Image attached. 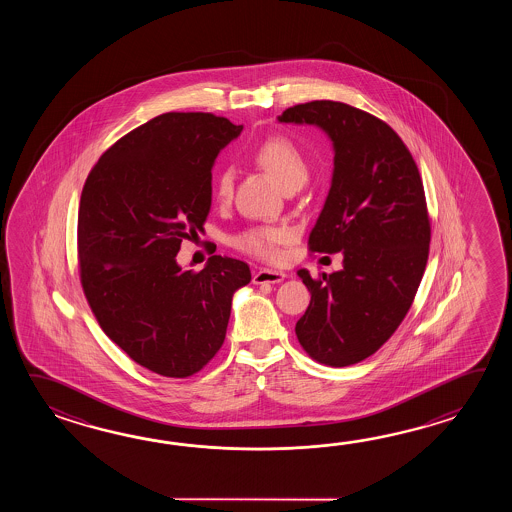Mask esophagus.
Returning <instances> with one entry per match:
<instances>
[{
  "label": "esophagus",
  "mask_w": 512,
  "mask_h": 512,
  "mask_svg": "<svg viewBox=\"0 0 512 512\" xmlns=\"http://www.w3.org/2000/svg\"><path fill=\"white\" fill-rule=\"evenodd\" d=\"M285 280V272L272 271V269H260L254 272L252 282L254 283H280Z\"/></svg>",
  "instance_id": "34e87169"
}]
</instances>
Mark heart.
I'll list each match as a JSON object with an SVG mask.
<instances>
[{
  "instance_id": "heart-1",
  "label": "heart",
  "mask_w": 512,
  "mask_h": 512,
  "mask_svg": "<svg viewBox=\"0 0 512 512\" xmlns=\"http://www.w3.org/2000/svg\"><path fill=\"white\" fill-rule=\"evenodd\" d=\"M252 159L267 174H271L283 188L300 186L307 177L304 153L296 146V142L283 135H272L265 141H261L254 148ZM232 188H234V177L232 172L225 168L214 179V197L219 203H225L232 197ZM291 238H293V232L287 227L258 225V227H249L238 232L232 238V245L252 258L274 261L280 258L282 245Z\"/></svg>"
}]
</instances>
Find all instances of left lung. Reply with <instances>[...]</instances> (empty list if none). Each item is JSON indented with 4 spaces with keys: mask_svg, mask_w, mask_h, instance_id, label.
<instances>
[{
    "mask_svg": "<svg viewBox=\"0 0 512 512\" xmlns=\"http://www.w3.org/2000/svg\"><path fill=\"white\" fill-rule=\"evenodd\" d=\"M278 120L320 126L335 146L333 183L307 245L342 252L344 269L298 271L311 302L294 331L311 359L344 368L381 348L414 304L432 232L423 179L403 139L368 111L313 100Z\"/></svg>",
    "mask_w": 512,
    "mask_h": 512,
    "instance_id": "1",
    "label": "left lung"
}]
</instances>
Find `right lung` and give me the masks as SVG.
<instances>
[{"instance_id": "1", "label": "right lung", "mask_w": 512, "mask_h": 512, "mask_svg": "<svg viewBox=\"0 0 512 512\" xmlns=\"http://www.w3.org/2000/svg\"><path fill=\"white\" fill-rule=\"evenodd\" d=\"M243 126L214 113L170 111L120 137L87 175L78 208V272L98 326L139 366L186 379L225 342L245 261L208 258L183 271L181 241L212 205V164Z\"/></svg>"}]
</instances>
